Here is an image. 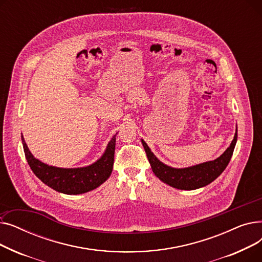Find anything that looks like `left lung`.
<instances>
[{"label":"left lung","instance_id":"8db88e82","mask_svg":"<svg viewBox=\"0 0 262 262\" xmlns=\"http://www.w3.org/2000/svg\"><path fill=\"white\" fill-rule=\"evenodd\" d=\"M237 137L238 135L236 133L229 147L215 160L204 162L198 164V166L186 169H174L166 166L150 152L147 144L143 140L142 144L154 174L161 182L176 189L194 190L210 184L226 169L232 156L233 148H235L237 142Z\"/></svg>","mask_w":262,"mask_h":262}]
</instances>
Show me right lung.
Listing matches in <instances>:
<instances>
[{"instance_id": "obj_1", "label": "right lung", "mask_w": 262, "mask_h": 262, "mask_svg": "<svg viewBox=\"0 0 262 262\" xmlns=\"http://www.w3.org/2000/svg\"><path fill=\"white\" fill-rule=\"evenodd\" d=\"M23 148L27 162L34 174L52 189L64 194H80L102 185L113 172L116 135L108 143L105 154L95 163L86 168L61 169L45 164L36 159L29 150L23 137Z\"/></svg>"}]
</instances>
